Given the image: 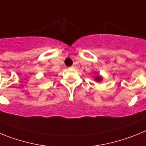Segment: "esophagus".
Returning a JSON list of instances; mask_svg holds the SVG:
<instances>
[{
	"mask_svg": "<svg viewBox=\"0 0 146 146\" xmlns=\"http://www.w3.org/2000/svg\"><path fill=\"white\" fill-rule=\"evenodd\" d=\"M71 68H72V69H75V68H76V65H75V64H73V65H72V66H71Z\"/></svg>",
	"mask_w": 146,
	"mask_h": 146,
	"instance_id": "1",
	"label": "esophagus"
}]
</instances>
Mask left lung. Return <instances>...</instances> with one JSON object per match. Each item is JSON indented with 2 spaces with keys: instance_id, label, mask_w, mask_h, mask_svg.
I'll return each instance as SVG.
<instances>
[{
  "instance_id": "obj_1",
  "label": "left lung",
  "mask_w": 146,
  "mask_h": 146,
  "mask_svg": "<svg viewBox=\"0 0 146 146\" xmlns=\"http://www.w3.org/2000/svg\"><path fill=\"white\" fill-rule=\"evenodd\" d=\"M94 80H95L96 82H101V81L102 80V76H100V75H97L95 77Z\"/></svg>"
}]
</instances>
